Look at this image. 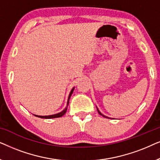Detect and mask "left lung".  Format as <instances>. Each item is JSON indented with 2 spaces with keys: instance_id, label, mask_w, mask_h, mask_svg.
Segmentation results:
<instances>
[{
  "instance_id": "obj_1",
  "label": "left lung",
  "mask_w": 160,
  "mask_h": 160,
  "mask_svg": "<svg viewBox=\"0 0 160 160\" xmlns=\"http://www.w3.org/2000/svg\"><path fill=\"white\" fill-rule=\"evenodd\" d=\"M97 109H98V108H97ZM98 113H99V114H100V115H101V116H102V117H106V118H108V119H110V118H108V117H106V116H104L103 114H102V113L100 112V111L98 110Z\"/></svg>"
}]
</instances>
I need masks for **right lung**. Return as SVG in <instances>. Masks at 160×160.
Instances as JSON below:
<instances>
[{
	"label": "right lung",
	"instance_id": "1",
	"mask_svg": "<svg viewBox=\"0 0 160 160\" xmlns=\"http://www.w3.org/2000/svg\"><path fill=\"white\" fill-rule=\"evenodd\" d=\"M73 89H74V88L72 89V90L71 91V92H70V95H69V97H68V102H67V106H66V108H65L64 109V110H63V111H62V112L58 113H56V114H54V115H50V116H37V115H35V116H36V117L42 118V119H53V118H58V117H62V116L64 115L65 113V112H66L68 106V104H69L70 98H71L72 93H73Z\"/></svg>",
	"mask_w": 160,
	"mask_h": 160
}]
</instances>
